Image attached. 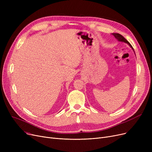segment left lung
Masks as SVG:
<instances>
[{"mask_svg":"<svg viewBox=\"0 0 152 152\" xmlns=\"http://www.w3.org/2000/svg\"><path fill=\"white\" fill-rule=\"evenodd\" d=\"M112 35H113L115 37V38L118 40V41H119V42H125V43H127V44H128L132 49V50H134V49H133V48H132V45H131V44L127 41V40L122 36V35H121V34H118V33H112Z\"/></svg>","mask_w":152,"mask_h":152,"instance_id":"obj_1","label":"left lung"}]
</instances>
